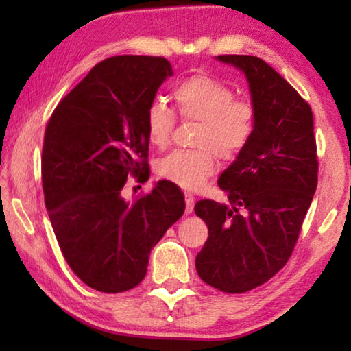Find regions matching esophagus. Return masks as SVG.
<instances>
[{
  "label": "esophagus",
  "instance_id": "1",
  "mask_svg": "<svg viewBox=\"0 0 351 351\" xmlns=\"http://www.w3.org/2000/svg\"><path fill=\"white\" fill-rule=\"evenodd\" d=\"M184 198H186V213L189 215V213L193 212V206H195V197L192 193H186L184 195Z\"/></svg>",
  "mask_w": 351,
  "mask_h": 351
}]
</instances>
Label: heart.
I'll use <instances>...</instances> for the list:
<instances>
[{
    "label": "heart",
    "instance_id": "b5f03b06",
    "mask_svg": "<svg viewBox=\"0 0 351 351\" xmlns=\"http://www.w3.org/2000/svg\"><path fill=\"white\" fill-rule=\"evenodd\" d=\"M173 99L182 119L201 122L195 145L198 150H178L159 159L158 173L182 189L197 190L217 169V154L234 161L247 147L255 130V108L247 100H237L235 93L221 80L207 74L192 75L175 88ZM175 114L154 102L147 110V138L154 147L169 144Z\"/></svg>",
    "mask_w": 351,
    "mask_h": 351
}]
</instances>
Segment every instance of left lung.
Segmentation results:
<instances>
[{"label":"left lung","instance_id":"8db88e82","mask_svg":"<svg viewBox=\"0 0 351 351\" xmlns=\"http://www.w3.org/2000/svg\"><path fill=\"white\" fill-rule=\"evenodd\" d=\"M215 58L245 74L255 130L218 180L229 204H195L209 228L195 266L207 285L240 294L287 265L316 192L319 162L313 111L299 93L258 57Z\"/></svg>","mask_w":351,"mask_h":351}]
</instances>
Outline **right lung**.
Listing matches in <instances>:
<instances>
[{
  "label": "right lung",
  "instance_id": "right-lung-1",
  "mask_svg": "<svg viewBox=\"0 0 351 351\" xmlns=\"http://www.w3.org/2000/svg\"><path fill=\"white\" fill-rule=\"evenodd\" d=\"M171 75L164 57H110L47 122L41 154L47 215L69 268L100 293L138 287L152 249L186 209L170 181L134 201L122 197L128 176H150L145 116Z\"/></svg>",
  "mask_w": 351,
  "mask_h": 351
}]
</instances>
